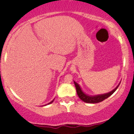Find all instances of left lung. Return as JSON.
I'll list each match as a JSON object with an SVG mask.
<instances>
[{"instance_id":"obj_1","label":"left lung","mask_w":134,"mask_h":134,"mask_svg":"<svg viewBox=\"0 0 134 134\" xmlns=\"http://www.w3.org/2000/svg\"><path fill=\"white\" fill-rule=\"evenodd\" d=\"M74 82L75 86H76V91L79 98L81 100L84 101V102L87 103H98L101 102V101L104 100V99H107L108 97L111 96V94H113V93H114L115 91L116 90V89L118 88V86H119L120 84V83H119L118 85L115 87L114 90H113L109 92V93L102 94L94 95V96H91V95L87 94H86L82 91V89L80 87L78 83L75 82V81H74Z\"/></svg>"}]
</instances>
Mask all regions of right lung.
Wrapping results in <instances>:
<instances>
[{
    "label": "right lung",
    "instance_id": "1",
    "mask_svg": "<svg viewBox=\"0 0 134 134\" xmlns=\"http://www.w3.org/2000/svg\"><path fill=\"white\" fill-rule=\"evenodd\" d=\"M53 101H54V99H53V100H52L51 102H50L49 103H48V104H50V103H53ZM47 104H46V105H47ZM46 105H44V106H46Z\"/></svg>",
    "mask_w": 134,
    "mask_h": 134
}]
</instances>
